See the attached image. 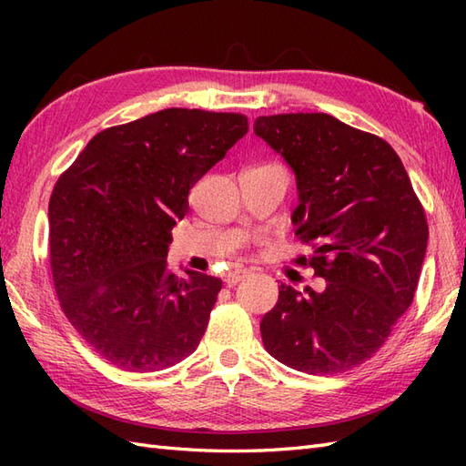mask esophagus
Segmentation results:
<instances>
[{
    "instance_id": "34e87169",
    "label": "esophagus",
    "mask_w": 466,
    "mask_h": 466,
    "mask_svg": "<svg viewBox=\"0 0 466 466\" xmlns=\"http://www.w3.org/2000/svg\"><path fill=\"white\" fill-rule=\"evenodd\" d=\"M246 276H248V272H246V270H232V272H228V274L224 276V282H226L228 286H234V284H238L240 280H244Z\"/></svg>"
}]
</instances>
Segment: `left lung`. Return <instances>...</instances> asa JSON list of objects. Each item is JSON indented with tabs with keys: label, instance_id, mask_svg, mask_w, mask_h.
I'll use <instances>...</instances> for the list:
<instances>
[{
	"label": "left lung",
	"instance_id": "obj_1",
	"mask_svg": "<svg viewBox=\"0 0 466 466\" xmlns=\"http://www.w3.org/2000/svg\"><path fill=\"white\" fill-rule=\"evenodd\" d=\"M254 134L296 177V236L312 244L320 292L280 286L260 322L276 360L336 374L369 360L407 312L427 254L429 226L409 174L382 137L329 114L260 116Z\"/></svg>",
	"mask_w": 466,
	"mask_h": 466
}]
</instances>
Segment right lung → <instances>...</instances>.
Wrapping results in <instances>:
<instances>
[{
	"label": "right lung",
	"mask_w": 466,
	"mask_h": 466,
	"mask_svg": "<svg viewBox=\"0 0 466 466\" xmlns=\"http://www.w3.org/2000/svg\"><path fill=\"white\" fill-rule=\"evenodd\" d=\"M248 132L240 114L167 110L94 136L49 198V260L77 334L117 369L190 356L222 280L167 270L187 192Z\"/></svg>",
	"instance_id": "obj_1"
}]
</instances>
